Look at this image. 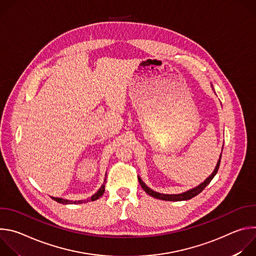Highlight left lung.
Here are the masks:
<instances>
[{
	"label": "left lung",
	"instance_id": "1",
	"mask_svg": "<svg viewBox=\"0 0 256 256\" xmlns=\"http://www.w3.org/2000/svg\"><path fill=\"white\" fill-rule=\"evenodd\" d=\"M221 158H222V155H220V159H218V163H216V166L214 172L212 173V175H210V177H208V178L204 180V182H202V184H200L198 188H192V190H188V192H186L180 194H163L156 192L150 190L147 186H146V184H144V182H142V180L140 177H138V182H140V186L142 188V190H144L146 192H147L149 196H153V198H155L162 200H169V202H170V200H171V202L188 200H190V198H194V196H198V194H200V192L204 190V188L212 181V178L214 177V175L216 174V172H218V167H220Z\"/></svg>",
	"mask_w": 256,
	"mask_h": 256
}]
</instances>
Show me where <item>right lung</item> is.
<instances>
[{
	"label": "right lung",
	"instance_id": "right-lung-1",
	"mask_svg": "<svg viewBox=\"0 0 256 256\" xmlns=\"http://www.w3.org/2000/svg\"><path fill=\"white\" fill-rule=\"evenodd\" d=\"M105 184H106V177L104 178V182H103V184L101 186V188H100V190L94 194V196H92L90 198H88L87 200H79V202H72V200H62V198H52V200H54L56 202H60V204H80V202H93V200H98L100 196H102V194H104V190H105Z\"/></svg>",
	"mask_w": 256,
	"mask_h": 256
}]
</instances>
